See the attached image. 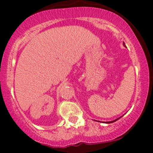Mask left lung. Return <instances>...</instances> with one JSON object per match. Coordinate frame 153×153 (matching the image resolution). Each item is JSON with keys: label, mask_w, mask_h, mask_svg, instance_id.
Masks as SVG:
<instances>
[{"label": "left lung", "mask_w": 153, "mask_h": 153, "mask_svg": "<svg viewBox=\"0 0 153 153\" xmlns=\"http://www.w3.org/2000/svg\"><path fill=\"white\" fill-rule=\"evenodd\" d=\"M124 46H125V43H124ZM121 117H120V118H118V119H117V120H114V121H111V122H108V123H114V122H116V121H117V120H119V119H120V118H121Z\"/></svg>", "instance_id": "8db88e82"}]
</instances>
